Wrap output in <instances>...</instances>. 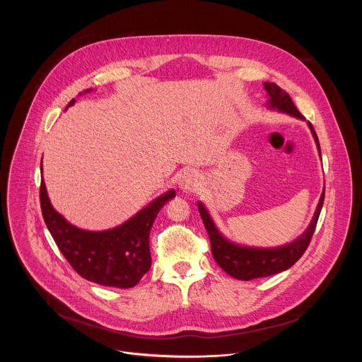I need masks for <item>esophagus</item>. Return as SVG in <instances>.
I'll return each instance as SVG.
<instances>
[{"label":"esophagus","instance_id":"1","mask_svg":"<svg viewBox=\"0 0 362 362\" xmlns=\"http://www.w3.org/2000/svg\"><path fill=\"white\" fill-rule=\"evenodd\" d=\"M179 186L185 192H193V190H197L200 187V179H199L196 172L186 170L179 177Z\"/></svg>","mask_w":362,"mask_h":362}]
</instances>
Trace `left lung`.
I'll return each mask as SVG.
<instances>
[{
    "label": "left lung",
    "mask_w": 362,
    "mask_h": 362,
    "mask_svg": "<svg viewBox=\"0 0 362 362\" xmlns=\"http://www.w3.org/2000/svg\"><path fill=\"white\" fill-rule=\"evenodd\" d=\"M265 88L269 94V103L271 107L279 109L281 112L289 113L298 119H303V116L299 113L296 106L293 105V101L291 95L282 90L278 84L275 83H265ZM309 127L313 130V134L315 137L317 146L320 148V141L318 136L313 127V124L308 122ZM321 153V151H320ZM324 197H325V190L321 194L320 203L317 212L314 215V219L309 225V228L305 230V233L298 238L295 242L275 247V249H255V247H245V246H238L230 242H228L216 229L214 225L209 214L206 212L204 206L199 203V212L203 221V225L208 230L209 239H211V246H212V255L215 257V261L218 265L230 276L242 281H250L255 278H264L269 275L279 274L288 268H291L299 257L303 255L306 250L309 242L313 239V235L317 228V222L322 209L324 204Z\"/></svg>",
    "instance_id": "left-lung-1"
}]
</instances>
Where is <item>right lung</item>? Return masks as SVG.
I'll return each instance as SVG.
<instances>
[{"instance_id": "add662e5", "label": "right lung", "mask_w": 362, "mask_h": 362, "mask_svg": "<svg viewBox=\"0 0 362 362\" xmlns=\"http://www.w3.org/2000/svg\"><path fill=\"white\" fill-rule=\"evenodd\" d=\"M74 105V98L67 107ZM175 190L158 197L122 226L105 232H87L70 225L51 206L45 185H40L44 222L71 268L84 279L98 285L132 288L150 269L148 235L162 206Z\"/></svg>"}]
</instances>
